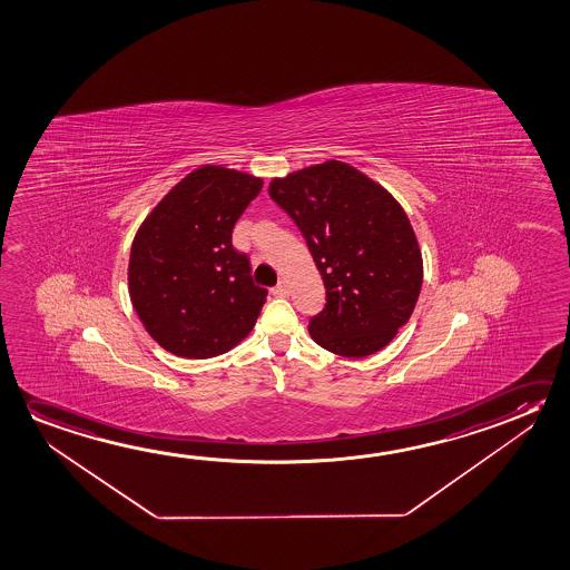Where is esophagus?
Masks as SVG:
<instances>
[{
  "label": "esophagus",
  "instance_id": "34e87169",
  "mask_svg": "<svg viewBox=\"0 0 570 570\" xmlns=\"http://www.w3.org/2000/svg\"><path fill=\"white\" fill-rule=\"evenodd\" d=\"M272 293L275 297H287V295H289V287H287L285 281H279V285L273 287Z\"/></svg>",
  "mask_w": 570,
  "mask_h": 570
}]
</instances>
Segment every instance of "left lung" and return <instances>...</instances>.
Returning <instances> with one entry per match:
<instances>
[{
    "instance_id": "obj_1",
    "label": "left lung",
    "mask_w": 570,
    "mask_h": 570,
    "mask_svg": "<svg viewBox=\"0 0 570 570\" xmlns=\"http://www.w3.org/2000/svg\"><path fill=\"white\" fill-rule=\"evenodd\" d=\"M269 196L307 239L326 289L308 333L328 353H379L416 307L424 262L414 227L379 181L341 160L269 181Z\"/></svg>"
}]
</instances>
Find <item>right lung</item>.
<instances>
[{"label":"right lung","mask_w":570,"mask_h":570,"mask_svg":"<svg viewBox=\"0 0 570 570\" xmlns=\"http://www.w3.org/2000/svg\"><path fill=\"white\" fill-rule=\"evenodd\" d=\"M263 180L224 166H199L138 227L128 262L136 315L164 351L212 358L252 333L267 291L232 245L235 222Z\"/></svg>","instance_id":"add662e5"}]
</instances>
